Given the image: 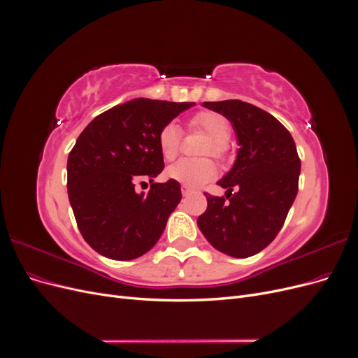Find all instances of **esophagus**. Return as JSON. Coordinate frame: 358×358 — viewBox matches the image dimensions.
Returning <instances> with one entry per match:
<instances>
[{
    "label": "esophagus",
    "instance_id": "esophagus-1",
    "mask_svg": "<svg viewBox=\"0 0 358 358\" xmlns=\"http://www.w3.org/2000/svg\"><path fill=\"white\" fill-rule=\"evenodd\" d=\"M180 191H182V194H183V196H188V194H189V192L192 191V188H189V187H187V185H182Z\"/></svg>",
    "mask_w": 358,
    "mask_h": 358
}]
</instances>
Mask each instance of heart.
<instances>
[{"label":"heart","instance_id":"1","mask_svg":"<svg viewBox=\"0 0 358 358\" xmlns=\"http://www.w3.org/2000/svg\"><path fill=\"white\" fill-rule=\"evenodd\" d=\"M191 128L201 129L210 137V143L206 149V154H212L216 158H224L229 150L231 127L227 119L210 110H203L194 115L189 122ZM158 149L166 161L175 159L180 148V129L175 122H169L159 129ZM216 175V167L210 159H188L182 158L166 170L169 179L176 180L187 187H200L209 182Z\"/></svg>","mask_w":358,"mask_h":358}]
</instances>
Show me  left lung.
Returning <instances> with one entry per match:
<instances>
[{
  "instance_id": "left-lung-1",
  "label": "left lung",
  "mask_w": 358,
  "mask_h": 358,
  "mask_svg": "<svg viewBox=\"0 0 358 358\" xmlns=\"http://www.w3.org/2000/svg\"><path fill=\"white\" fill-rule=\"evenodd\" d=\"M203 106L229 119L239 150L231 170L218 180L225 197L204 192L208 209L197 225L218 251L236 258L255 255L273 242L297 196L296 143L275 116L257 106L241 100Z\"/></svg>"
}]
</instances>
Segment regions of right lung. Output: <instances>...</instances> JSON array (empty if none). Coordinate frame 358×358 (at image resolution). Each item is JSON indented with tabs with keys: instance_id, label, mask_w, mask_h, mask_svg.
Wrapping results in <instances>:
<instances>
[{
	"instance_id": "add662e5",
	"label": "right lung",
	"mask_w": 358,
	"mask_h": 358,
	"mask_svg": "<svg viewBox=\"0 0 358 358\" xmlns=\"http://www.w3.org/2000/svg\"><path fill=\"white\" fill-rule=\"evenodd\" d=\"M194 103L134 99L96 116L67 161V189L79 230L94 251L127 262L158 242L182 199L180 183L154 179L164 169L157 137ZM151 182L148 194L135 183Z\"/></svg>"
}]
</instances>
